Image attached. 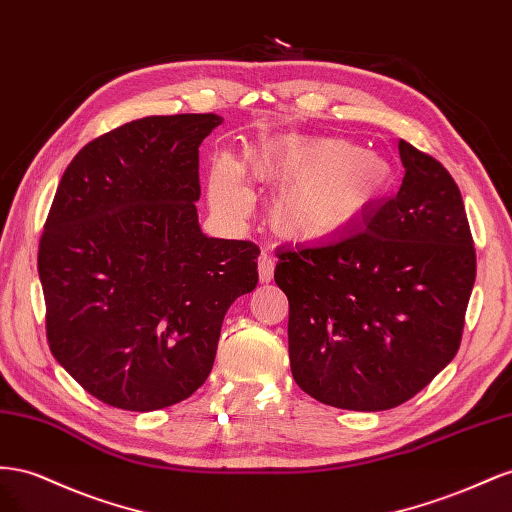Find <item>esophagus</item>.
Here are the masks:
<instances>
[{
	"mask_svg": "<svg viewBox=\"0 0 512 512\" xmlns=\"http://www.w3.org/2000/svg\"><path fill=\"white\" fill-rule=\"evenodd\" d=\"M257 270H259V283H270L274 276V259L266 253H261L257 259Z\"/></svg>",
	"mask_w": 512,
	"mask_h": 512,
	"instance_id": "34e87169",
	"label": "esophagus"
}]
</instances>
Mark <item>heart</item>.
Listing matches in <instances>:
<instances>
[{"label":"heart","mask_w":512,"mask_h":512,"mask_svg":"<svg viewBox=\"0 0 512 512\" xmlns=\"http://www.w3.org/2000/svg\"><path fill=\"white\" fill-rule=\"evenodd\" d=\"M253 180L279 186L268 203L276 236L302 244L341 238L367 216L392 184V167L375 152L337 137H272L244 156ZM212 206L229 216L248 210L240 167L229 158L210 173Z\"/></svg>","instance_id":"heart-1"}]
</instances>
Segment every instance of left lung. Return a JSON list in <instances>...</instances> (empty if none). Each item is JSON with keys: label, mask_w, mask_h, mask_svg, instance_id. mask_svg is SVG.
Instances as JSON below:
<instances>
[{"label": "left lung", "mask_w": 512, "mask_h": 512, "mask_svg": "<svg viewBox=\"0 0 512 512\" xmlns=\"http://www.w3.org/2000/svg\"><path fill=\"white\" fill-rule=\"evenodd\" d=\"M399 156V193L360 231L276 253L291 375L341 410H390L425 388L457 354L476 279L455 180L403 139Z\"/></svg>", "instance_id": "obj_1"}]
</instances>
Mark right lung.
<instances>
[{
	"label": "right lung",
	"mask_w": 512,
	"mask_h": 512,
	"mask_svg": "<svg viewBox=\"0 0 512 512\" xmlns=\"http://www.w3.org/2000/svg\"><path fill=\"white\" fill-rule=\"evenodd\" d=\"M214 113L150 115L72 158L38 251L55 360L128 412L206 382L229 306L257 285L259 248L199 227V145Z\"/></svg>",
	"instance_id": "obj_1"
}]
</instances>
